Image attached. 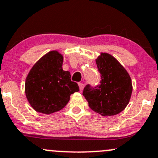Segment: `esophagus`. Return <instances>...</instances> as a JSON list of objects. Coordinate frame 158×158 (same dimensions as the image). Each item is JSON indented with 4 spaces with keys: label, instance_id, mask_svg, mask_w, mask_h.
Segmentation results:
<instances>
[{
    "label": "esophagus",
    "instance_id": "34e87169",
    "mask_svg": "<svg viewBox=\"0 0 158 158\" xmlns=\"http://www.w3.org/2000/svg\"><path fill=\"white\" fill-rule=\"evenodd\" d=\"M78 85H79V89H80V91H82V89H83V88H84L83 83H81V82H79V83H78Z\"/></svg>",
    "mask_w": 158,
    "mask_h": 158
}]
</instances>
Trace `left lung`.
Wrapping results in <instances>:
<instances>
[{"mask_svg": "<svg viewBox=\"0 0 158 158\" xmlns=\"http://www.w3.org/2000/svg\"><path fill=\"white\" fill-rule=\"evenodd\" d=\"M101 74L100 85L84 88L83 96L94 112L102 116H114L123 110L132 92V80L127 71L116 58L101 53L96 59Z\"/></svg>", "mask_w": 158, "mask_h": 158, "instance_id": "8db88e82", "label": "left lung"}]
</instances>
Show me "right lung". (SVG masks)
I'll use <instances>...</instances> for the list:
<instances>
[{
	"mask_svg": "<svg viewBox=\"0 0 158 158\" xmlns=\"http://www.w3.org/2000/svg\"><path fill=\"white\" fill-rule=\"evenodd\" d=\"M64 57L57 51L43 56L29 71L25 83L27 100L37 112L50 114L64 108L70 95L79 92L78 84L64 71Z\"/></svg>",
	"mask_w": 158,
	"mask_h": 158,
	"instance_id": "obj_1",
	"label": "right lung"
}]
</instances>
